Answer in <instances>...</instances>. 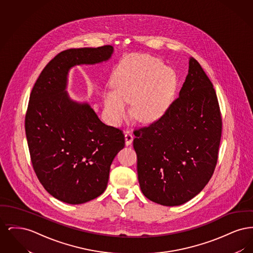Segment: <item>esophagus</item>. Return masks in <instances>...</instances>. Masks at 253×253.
Wrapping results in <instances>:
<instances>
[{"mask_svg": "<svg viewBox=\"0 0 253 253\" xmlns=\"http://www.w3.org/2000/svg\"><path fill=\"white\" fill-rule=\"evenodd\" d=\"M132 140H133V135H132V132H125V143H126V145L128 146V145L131 144Z\"/></svg>", "mask_w": 253, "mask_h": 253, "instance_id": "1", "label": "esophagus"}]
</instances>
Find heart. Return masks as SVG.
Instances as JSON below:
<instances>
[{
  "label": "heart",
  "instance_id": "b5f03b06",
  "mask_svg": "<svg viewBox=\"0 0 253 253\" xmlns=\"http://www.w3.org/2000/svg\"><path fill=\"white\" fill-rule=\"evenodd\" d=\"M114 85L116 91L104 94L109 120L121 123L128 116L127 103L131 102L132 118L147 123L157 121L168 108L176 77L159 59L136 55L125 63Z\"/></svg>",
  "mask_w": 253,
  "mask_h": 253
}]
</instances>
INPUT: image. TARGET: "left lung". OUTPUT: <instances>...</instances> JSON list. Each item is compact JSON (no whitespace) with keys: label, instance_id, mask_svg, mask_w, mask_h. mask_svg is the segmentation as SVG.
<instances>
[{"label":"left lung","instance_id":"8db88e82","mask_svg":"<svg viewBox=\"0 0 253 253\" xmlns=\"http://www.w3.org/2000/svg\"><path fill=\"white\" fill-rule=\"evenodd\" d=\"M133 134L138 182L148 199L179 206L204 189L216 167L222 118L213 85L194 58L179 96Z\"/></svg>","mask_w":253,"mask_h":253}]
</instances>
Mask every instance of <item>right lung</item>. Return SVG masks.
Wrapping results in <instances>:
<instances>
[{
    "label": "right lung",
    "instance_id": "1",
    "mask_svg": "<svg viewBox=\"0 0 253 253\" xmlns=\"http://www.w3.org/2000/svg\"><path fill=\"white\" fill-rule=\"evenodd\" d=\"M111 45L61 51L40 74L25 114V134L37 177L52 196L83 204L104 193L110 166L125 146L119 128L105 125L87 103L66 94L69 69L110 59Z\"/></svg>",
    "mask_w": 253,
    "mask_h": 253
}]
</instances>
